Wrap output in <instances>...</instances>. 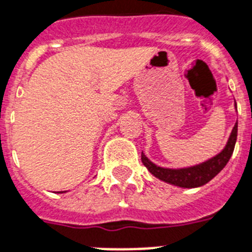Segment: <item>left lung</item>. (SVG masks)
<instances>
[{
    "mask_svg": "<svg viewBox=\"0 0 252 252\" xmlns=\"http://www.w3.org/2000/svg\"><path fill=\"white\" fill-rule=\"evenodd\" d=\"M236 109H237V106H236ZM236 139H237V123L234 124L227 145H225V147H224L220 154H218L214 158H209L208 161L201 162L198 165L189 166V168H161V166L155 165L154 162L150 161L143 152L141 154V158H142L143 165L149 169L152 175H155L156 178H158L160 181H164L166 183L183 188L201 187V186L206 185L208 182H210L218 173L223 170L224 166L227 165L230 156L233 154Z\"/></svg>",
    "mask_w": 252,
    "mask_h": 252,
    "instance_id": "1",
    "label": "left lung"
}]
</instances>
